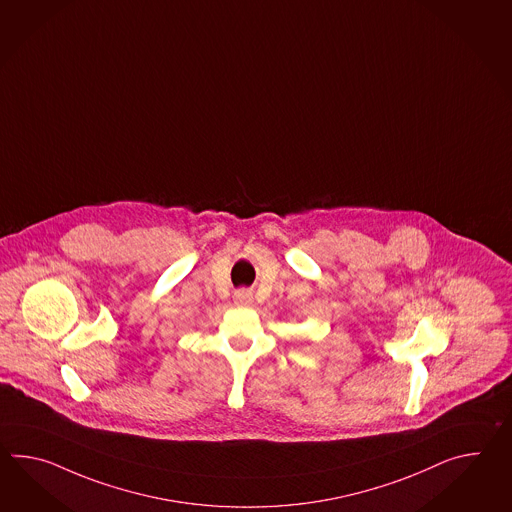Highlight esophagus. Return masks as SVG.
Listing matches in <instances>:
<instances>
[{
	"instance_id": "obj_1",
	"label": "esophagus",
	"mask_w": 512,
	"mask_h": 512,
	"mask_svg": "<svg viewBox=\"0 0 512 512\" xmlns=\"http://www.w3.org/2000/svg\"><path fill=\"white\" fill-rule=\"evenodd\" d=\"M235 303L237 305H250L251 292H248V290H238V292H235Z\"/></svg>"
}]
</instances>
